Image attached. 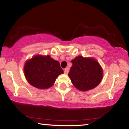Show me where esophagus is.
Listing matches in <instances>:
<instances>
[{
    "mask_svg": "<svg viewBox=\"0 0 129 129\" xmlns=\"http://www.w3.org/2000/svg\"><path fill=\"white\" fill-rule=\"evenodd\" d=\"M69 68H66V69H64V73L65 74H68V73H69Z\"/></svg>",
    "mask_w": 129,
    "mask_h": 129,
    "instance_id": "esophagus-1",
    "label": "esophagus"
}]
</instances>
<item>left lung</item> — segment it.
<instances>
[{
  "mask_svg": "<svg viewBox=\"0 0 129 129\" xmlns=\"http://www.w3.org/2000/svg\"><path fill=\"white\" fill-rule=\"evenodd\" d=\"M71 62L73 65L69 76L72 83L78 90L88 91L95 88L101 82L103 70L95 59L79 56Z\"/></svg>",
  "mask_w": 129,
  "mask_h": 129,
  "instance_id": "1",
  "label": "left lung"
}]
</instances>
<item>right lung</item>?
I'll list each match as a JSON object with an SVG mask.
<instances>
[{"label": "right lung", "mask_w": 129, "mask_h": 129, "mask_svg": "<svg viewBox=\"0 0 129 129\" xmlns=\"http://www.w3.org/2000/svg\"><path fill=\"white\" fill-rule=\"evenodd\" d=\"M23 69L28 82L39 89L53 86L57 76L63 73L59 62L49 55L35 56L26 60Z\"/></svg>", "instance_id": "1"}]
</instances>
